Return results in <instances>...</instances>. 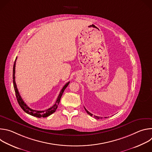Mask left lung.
Listing matches in <instances>:
<instances>
[{"label":"left lung","mask_w":152,"mask_h":152,"mask_svg":"<svg viewBox=\"0 0 152 152\" xmlns=\"http://www.w3.org/2000/svg\"><path fill=\"white\" fill-rule=\"evenodd\" d=\"M85 111H86V113H87V114H89V115H91V116H93V114H91L90 112H88L87 110H86L85 109ZM94 117L95 118H96V119H100V118H102V117H97V116H96V115H94ZM105 118H106V117H105Z\"/></svg>","instance_id":"obj_1"}]
</instances>
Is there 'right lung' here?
<instances>
[{
	"label": "right lung",
	"mask_w": 152,
	"mask_h": 152,
	"mask_svg": "<svg viewBox=\"0 0 152 152\" xmlns=\"http://www.w3.org/2000/svg\"><path fill=\"white\" fill-rule=\"evenodd\" d=\"M16 60H17V58H15V60L14 61V66H13V75H12V77H13V85H14V91L15 93V96L17 100V102L20 105V106L21 107V109H22L25 113H26L27 114L38 117V118H41V117H47L48 116H49L50 115L52 114L53 113H55L57 109L59 103L61 96L67 86L69 85L70 82H67L66 85H65L63 88H62L61 91H60V93L59 94V96L57 98V100L55 102V103L54 104L53 106H52L51 107L49 108V109L45 110V111H36V110H32L31 108H30L23 100L22 98L20 96L19 92L18 91V89L17 88V85H16V83H15V62H16Z\"/></svg>",
	"instance_id": "1"
}]
</instances>
